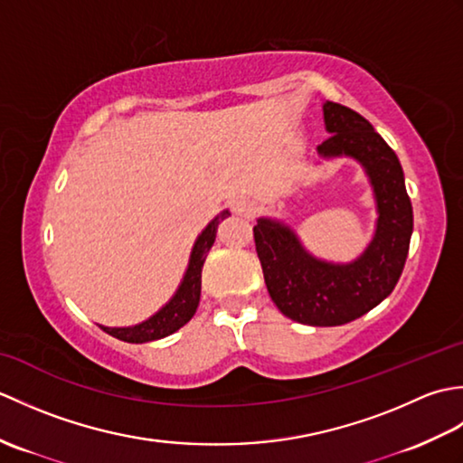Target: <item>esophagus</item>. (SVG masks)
Listing matches in <instances>:
<instances>
[{
	"mask_svg": "<svg viewBox=\"0 0 463 463\" xmlns=\"http://www.w3.org/2000/svg\"><path fill=\"white\" fill-rule=\"evenodd\" d=\"M232 211L241 216H247V219H250V216L257 214V204H254V201L247 199V196H239V199L232 201Z\"/></svg>",
	"mask_w": 463,
	"mask_h": 463,
	"instance_id": "esophagus-1",
	"label": "esophagus"
}]
</instances>
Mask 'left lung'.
Masks as SVG:
<instances>
[{"mask_svg": "<svg viewBox=\"0 0 463 463\" xmlns=\"http://www.w3.org/2000/svg\"><path fill=\"white\" fill-rule=\"evenodd\" d=\"M324 123L330 137L318 145V153L354 156L372 181L378 229L370 247L350 264H328L310 257L280 222L259 219L252 234L264 282L284 317L308 326H340L394 290L410 250L414 214L398 156L373 127L350 107L332 101L324 103Z\"/></svg>", "mask_w": 463, "mask_h": 463, "instance_id": "left-lung-1", "label": "left lung"}]
</instances>
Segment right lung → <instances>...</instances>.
I'll use <instances>...</instances> for the list:
<instances>
[{
    "label": "right lung",
    "instance_id": "right-lung-1",
    "mask_svg": "<svg viewBox=\"0 0 463 463\" xmlns=\"http://www.w3.org/2000/svg\"><path fill=\"white\" fill-rule=\"evenodd\" d=\"M226 216H229V211H222L201 232V237L196 239L193 254H191L189 269H186L181 287H179V290H176L173 300L166 304L165 308H161L155 314V317H151L146 322L137 324V326H131V328H107V326H101V328L107 334H111V336L119 338L123 342L141 344V342L165 338V336H169V334L179 330L181 326H184V324L193 318V314L196 312V307H199L203 264H204L206 254H209L213 242H214L216 226H219V222L224 221Z\"/></svg>",
    "mask_w": 463,
    "mask_h": 463
}]
</instances>
